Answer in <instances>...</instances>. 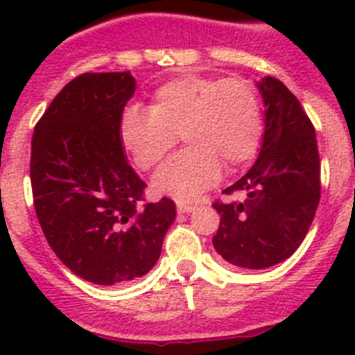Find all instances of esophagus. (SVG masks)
<instances>
[{
	"label": "esophagus",
	"mask_w": 355,
	"mask_h": 355,
	"mask_svg": "<svg viewBox=\"0 0 355 355\" xmlns=\"http://www.w3.org/2000/svg\"><path fill=\"white\" fill-rule=\"evenodd\" d=\"M196 209L193 205H188V202H178V211L180 213H192Z\"/></svg>",
	"instance_id": "esophagus-1"
}]
</instances>
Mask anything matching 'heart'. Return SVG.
<instances>
[{"label":"heart","instance_id":"heart-1","mask_svg":"<svg viewBox=\"0 0 355 355\" xmlns=\"http://www.w3.org/2000/svg\"><path fill=\"white\" fill-rule=\"evenodd\" d=\"M121 142L135 165L155 168L178 135L187 149L153 180L158 193L193 199L256 156L263 137L261 99L245 78L183 74L159 85L149 108L130 105L121 117Z\"/></svg>","mask_w":355,"mask_h":355}]
</instances>
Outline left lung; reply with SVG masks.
<instances>
[{
	"instance_id": "obj_1",
	"label": "left lung",
	"mask_w": 355,
	"mask_h": 355,
	"mask_svg": "<svg viewBox=\"0 0 355 355\" xmlns=\"http://www.w3.org/2000/svg\"><path fill=\"white\" fill-rule=\"evenodd\" d=\"M265 101V135L250 171L224 193L245 192L243 202L215 200L220 225L213 247L227 263L261 270L299 249L320 202V156L315 126L283 81L258 85Z\"/></svg>"
}]
</instances>
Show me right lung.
Wrapping results in <instances>:
<instances>
[{
    "mask_svg": "<svg viewBox=\"0 0 355 355\" xmlns=\"http://www.w3.org/2000/svg\"><path fill=\"white\" fill-rule=\"evenodd\" d=\"M135 92L126 72H83L56 94L31 137L33 206L69 270L112 286L156 265L174 200L146 202V183L124 158L121 117Z\"/></svg>",
    "mask_w": 355,
    "mask_h": 355,
    "instance_id": "obj_1",
    "label": "right lung"
}]
</instances>
